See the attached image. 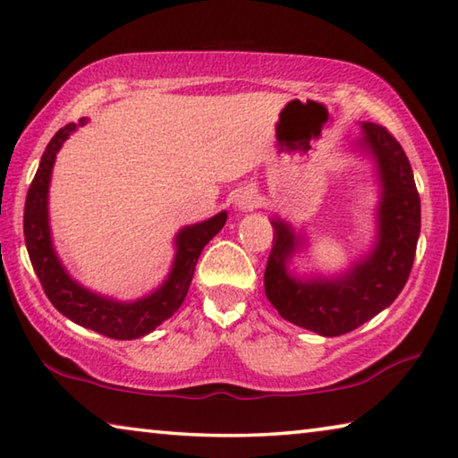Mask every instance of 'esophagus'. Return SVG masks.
Returning <instances> with one entry per match:
<instances>
[{
  "label": "esophagus",
  "instance_id": "34e87169",
  "mask_svg": "<svg viewBox=\"0 0 458 458\" xmlns=\"http://www.w3.org/2000/svg\"><path fill=\"white\" fill-rule=\"evenodd\" d=\"M236 203L241 209H252V208H257L259 198L255 195V191H242L241 195H238Z\"/></svg>",
  "mask_w": 458,
  "mask_h": 458
}]
</instances>
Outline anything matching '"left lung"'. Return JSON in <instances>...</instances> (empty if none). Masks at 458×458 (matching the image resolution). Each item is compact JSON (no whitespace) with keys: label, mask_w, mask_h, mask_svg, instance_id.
<instances>
[{"label":"left lung","mask_w":458,"mask_h":458,"mask_svg":"<svg viewBox=\"0 0 458 458\" xmlns=\"http://www.w3.org/2000/svg\"><path fill=\"white\" fill-rule=\"evenodd\" d=\"M362 147L373 152L383 181L379 242L362 263L334 281L301 283L287 275L295 249L287 224L271 222L273 249L265 268V293L281 318L301 328L340 336L394 303L410 277L420 236V195L408 157L387 128L362 124Z\"/></svg>","instance_id":"1"}]
</instances>
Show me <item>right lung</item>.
I'll list each match as a JSON object with an SVG mask.
<instances>
[{"instance_id": "add662e5", "label": "right lung", "mask_w": 458, "mask_h": 458, "mask_svg": "<svg viewBox=\"0 0 458 458\" xmlns=\"http://www.w3.org/2000/svg\"><path fill=\"white\" fill-rule=\"evenodd\" d=\"M85 118L63 126L47 144L40 166L30 183L24 206V236L30 263L38 275L40 285L45 289L50 303L79 326L96 330L107 338L132 340L140 338L171 318L183 303L187 289L193 279L195 265L201 255L203 246L224 228L226 212L217 214L209 220L183 228L177 236V257L169 279L161 289L148 297H142L134 303H120L107 297H99L77 285L56 259L53 244H50L48 216H47V193L50 171H53L55 157L63 142L77 126L85 124Z\"/></svg>"}]
</instances>
